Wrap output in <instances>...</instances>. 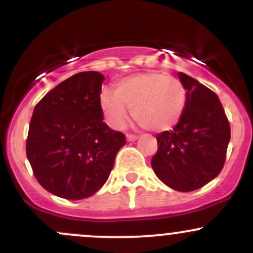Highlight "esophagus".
<instances>
[{
	"mask_svg": "<svg viewBox=\"0 0 253 253\" xmlns=\"http://www.w3.org/2000/svg\"><path fill=\"white\" fill-rule=\"evenodd\" d=\"M126 139L128 142H134V141H137V139H138V137L134 136V134H126Z\"/></svg>",
	"mask_w": 253,
	"mask_h": 253,
	"instance_id": "obj_1",
	"label": "esophagus"
}]
</instances>
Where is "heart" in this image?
<instances>
[{"instance_id": "obj_1", "label": "heart", "mask_w": 253, "mask_h": 253, "mask_svg": "<svg viewBox=\"0 0 253 253\" xmlns=\"http://www.w3.org/2000/svg\"><path fill=\"white\" fill-rule=\"evenodd\" d=\"M187 94L180 79L159 72H142L117 82L114 94L103 90L100 109L114 128H122L128 119L127 109L145 129L165 132L178 124L186 108Z\"/></svg>"}]
</instances>
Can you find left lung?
I'll return each instance as SVG.
<instances>
[{"mask_svg":"<svg viewBox=\"0 0 253 253\" xmlns=\"http://www.w3.org/2000/svg\"><path fill=\"white\" fill-rule=\"evenodd\" d=\"M187 100L171 132L157 136L152 168L162 182L180 192L203 187L220 174L230 142V125L218 95L195 78L178 72Z\"/></svg>","mask_w":253,"mask_h":253,"instance_id":"obj_1","label":"left lung"}]
</instances>
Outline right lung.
<instances>
[{
    "instance_id": "obj_1",
    "label": "right lung",
    "mask_w": 253,
    "mask_h": 253,
    "mask_svg": "<svg viewBox=\"0 0 253 253\" xmlns=\"http://www.w3.org/2000/svg\"><path fill=\"white\" fill-rule=\"evenodd\" d=\"M105 81L95 71L61 82L38 103L27 139V157L40 185L66 200L90 197L108 180L121 132L103 121L99 104Z\"/></svg>"
}]
</instances>
